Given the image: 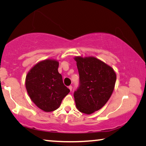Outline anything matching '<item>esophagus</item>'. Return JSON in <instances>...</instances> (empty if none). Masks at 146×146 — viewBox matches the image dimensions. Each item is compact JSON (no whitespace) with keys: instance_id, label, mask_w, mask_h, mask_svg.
<instances>
[{"instance_id":"34e87169","label":"esophagus","mask_w":146,"mask_h":146,"mask_svg":"<svg viewBox=\"0 0 146 146\" xmlns=\"http://www.w3.org/2000/svg\"><path fill=\"white\" fill-rule=\"evenodd\" d=\"M72 86H69V89H70V91H71V90H72Z\"/></svg>"}]
</instances>
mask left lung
Instances as JSON below:
<instances>
[{"instance_id":"1","label":"left lung","mask_w":146,"mask_h":146,"mask_svg":"<svg viewBox=\"0 0 146 146\" xmlns=\"http://www.w3.org/2000/svg\"><path fill=\"white\" fill-rule=\"evenodd\" d=\"M80 86L74 93L79 111L90 115L104 106L114 90L117 75L113 69L93 56H75Z\"/></svg>"}]
</instances>
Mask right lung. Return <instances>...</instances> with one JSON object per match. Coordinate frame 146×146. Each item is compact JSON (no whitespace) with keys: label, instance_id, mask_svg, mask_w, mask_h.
Instances as JSON below:
<instances>
[{"label":"right lung","instance_id":"obj_1","mask_svg":"<svg viewBox=\"0 0 146 146\" xmlns=\"http://www.w3.org/2000/svg\"><path fill=\"white\" fill-rule=\"evenodd\" d=\"M59 63L53 59L39 62L26 77V88L31 100L38 108L51 112L59 108L70 90L64 84L58 73Z\"/></svg>","mask_w":146,"mask_h":146}]
</instances>
